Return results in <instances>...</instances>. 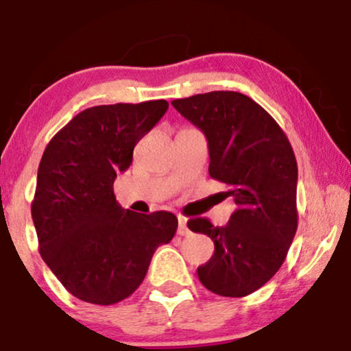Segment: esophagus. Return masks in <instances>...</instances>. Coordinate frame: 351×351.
Masks as SVG:
<instances>
[{"instance_id": "1", "label": "esophagus", "mask_w": 351, "mask_h": 351, "mask_svg": "<svg viewBox=\"0 0 351 351\" xmlns=\"http://www.w3.org/2000/svg\"><path fill=\"white\" fill-rule=\"evenodd\" d=\"M178 234L180 236L189 234V229H188V224H186V217H183V216H178Z\"/></svg>"}]
</instances>
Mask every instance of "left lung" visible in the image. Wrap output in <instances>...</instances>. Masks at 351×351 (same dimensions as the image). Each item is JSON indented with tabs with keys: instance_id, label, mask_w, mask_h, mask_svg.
Listing matches in <instances>:
<instances>
[{
	"instance_id": "left-lung-1",
	"label": "left lung",
	"mask_w": 351,
	"mask_h": 351,
	"mask_svg": "<svg viewBox=\"0 0 351 351\" xmlns=\"http://www.w3.org/2000/svg\"><path fill=\"white\" fill-rule=\"evenodd\" d=\"M171 106L208 140L209 176L228 184L236 211L226 226L206 217L188 228L215 243L198 267L201 284L223 297L261 289L285 261L297 231V162L279 123L247 95L215 90Z\"/></svg>"
}]
</instances>
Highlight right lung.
I'll list each match as a JSON object with an SVG mask.
<instances>
[{
	"label": "right lung",
	"mask_w": 351,
	"mask_h": 351,
	"mask_svg": "<svg viewBox=\"0 0 351 351\" xmlns=\"http://www.w3.org/2000/svg\"><path fill=\"white\" fill-rule=\"evenodd\" d=\"M167 110V100L86 108L43 153L31 204L39 252L80 300L112 305L127 299L143 282L156 247L175 236L173 213H132L114 195L135 145Z\"/></svg>",
	"instance_id": "obj_1"
}]
</instances>
